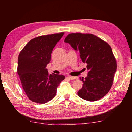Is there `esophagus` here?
<instances>
[{"mask_svg": "<svg viewBox=\"0 0 132 132\" xmlns=\"http://www.w3.org/2000/svg\"><path fill=\"white\" fill-rule=\"evenodd\" d=\"M67 78L70 80H75V79H77V77H73V76H68Z\"/></svg>", "mask_w": 132, "mask_h": 132, "instance_id": "obj_1", "label": "esophagus"}]
</instances>
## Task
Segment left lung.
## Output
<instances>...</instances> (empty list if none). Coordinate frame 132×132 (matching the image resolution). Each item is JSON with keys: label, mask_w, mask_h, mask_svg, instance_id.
Returning a JSON list of instances; mask_svg holds the SVG:
<instances>
[{"label": "left lung", "mask_w": 132, "mask_h": 132, "mask_svg": "<svg viewBox=\"0 0 132 132\" xmlns=\"http://www.w3.org/2000/svg\"><path fill=\"white\" fill-rule=\"evenodd\" d=\"M64 42L79 52L88 71L78 95L88 101L104 97L111 88L117 70V62L111 46L99 37L91 34L71 33Z\"/></svg>", "instance_id": "1"}]
</instances>
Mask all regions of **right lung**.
Wrapping results in <instances>:
<instances>
[{
    "label": "right lung",
    "mask_w": 132,
    "mask_h": 132,
    "mask_svg": "<svg viewBox=\"0 0 132 132\" xmlns=\"http://www.w3.org/2000/svg\"><path fill=\"white\" fill-rule=\"evenodd\" d=\"M64 32L42 35L31 39L20 52L17 74L29 99L45 104L53 99L57 88L64 79L62 75L49 74L46 68L53 49Z\"/></svg>",
    "instance_id": "add662e5"
}]
</instances>
